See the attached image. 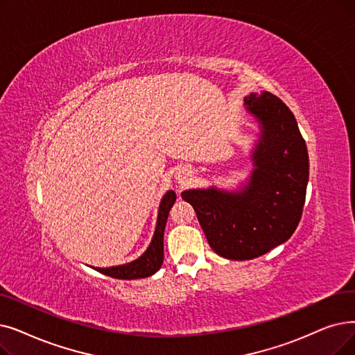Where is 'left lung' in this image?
I'll return each mask as SVG.
<instances>
[{
    "label": "left lung",
    "instance_id": "8db88e82",
    "mask_svg": "<svg viewBox=\"0 0 355 355\" xmlns=\"http://www.w3.org/2000/svg\"><path fill=\"white\" fill-rule=\"evenodd\" d=\"M261 123L250 184L241 193L189 190L181 197L196 210L211 250L227 259H252L295 232L309 181V157L297 121L277 96L264 91L245 97Z\"/></svg>",
    "mask_w": 355,
    "mask_h": 355
}]
</instances>
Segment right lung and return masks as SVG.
<instances>
[{
    "instance_id": "obj_1",
    "label": "right lung",
    "mask_w": 355,
    "mask_h": 355,
    "mask_svg": "<svg viewBox=\"0 0 355 355\" xmlns=\"http://www.w3.org/2000/svg\"><path fill=\"white\" fill-rule=\"evenodd\" d=\"M175 198L177 196L174 191H168L161 200L155 235L152 238L149 248L141 258H137L136 261H133V263H129L125 266H117L110 268H96V270L105 275L113 277V279H120V280L145 279V277L155 274L161 268L162 261H164V229L166 225L168 213L171 210L173 205L175 203Z\"/></svg>"
}]
</instances>
